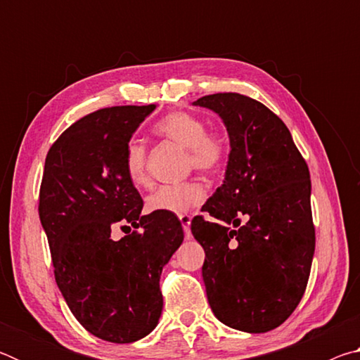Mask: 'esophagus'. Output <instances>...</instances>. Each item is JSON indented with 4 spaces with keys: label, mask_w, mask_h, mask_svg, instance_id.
Masks as SVG:
<instances>
[{
    "label": "esophagus",
    "mask_w": 360,
    "mask_h": 360,
    "mask_svg": "<svg viewBox=\"0 0 360 360\" xmlns=\"http://www.w3.org/2000/svg\"><path fill=\"white\" fill-rule=\"evenodd\" d=\"M179 221H181V224H182V229H184L186 238L191 240V238H192V231H191V221H192V217L188 216V214H181V216H179Z\"/></svg>",
    "instance_id": "34e87169"
}]
</instances>
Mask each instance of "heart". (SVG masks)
<instances>
[{"mask_svg":"<svg viewBox=\"0 0 360 360\" xmlns=\"http://www.w3.org/2000/svg\"><path fill=\"white\" fill-rule=\"evenodd\" d=\"M158 136L187 149L188 167L205 176L221 172L229 155V139L219 129H206V122L198 114L173 111L154 127ZM124 165L131 184L143 187L149 182L148 150L139 139L127 143ZM205 191L200 182L188 181L179 186H160L146 198V208L152 212L184 214L203 202Z\"/></svg>","mask_w":360,"mask_h":360,"instance_id":"b5f03b06","label":"heart"}]
</instances>
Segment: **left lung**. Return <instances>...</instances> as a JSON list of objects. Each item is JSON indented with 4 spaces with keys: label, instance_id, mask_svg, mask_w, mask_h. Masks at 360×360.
I'll return each mask as SVG.
<instances>
[{
    "label": "left lung",
    "instance_id": "obj_1",
    "mask_svg": "<svg viewBox=\"0 0 360 360\" xmlns=\"http://www.w3.org/2000/svg\"><path fill=\"white\" fill-rule=\"evenodd\" d=\"M193 105L221 115L230 138L225 181L202 208L217 221L197 216L191 224L205 249L211 309L236 330H273L294 313L311 271L308 165L284 122L260 101L225 92Z\"/></svg>",
    "mask_w": 360,
    "mask_h": 360
}]
</instances>
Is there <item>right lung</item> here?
<instances>
[{"instance_id": "1", "label": "right lung", "mask_w": 360, "mask_h": 360, "mask_svg": "<svg viewBox=\"0 0 360 360\" xmlns=\"http://www.w3.org/2000/svg\"><path fill=\"white\" fill-rule=\"evenodd\" d=\"M154 109L112 106L79 119L51 146L42 173L38 210L58 289L85 330L111 343L154 330L162 268L184 240L174 214L141 216L125 172L127 143ZM114 226L131 233L114 242Z\"/></svg>"}]
</instances>
